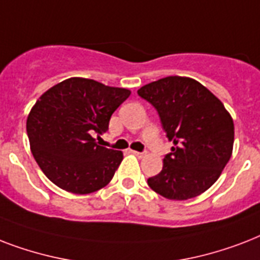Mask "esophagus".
<instances>
[{
    "label": "esophagus",
    "mask_w": 260,
    "mask_h": 260,
    "mask_svg": "<svg viewBox=\"0 0 260 260\" xmlns=\"http://www.w3.org/2000/svg\"><path fill=\"white\" fill-rule=\"evenodd\" d=\"M131 152H132V154L134 155H136V156H138V158H143V156H144V152H139V151H131Z\"/></svg>",
    "instance_id": "34e87169"
}]
</instances>
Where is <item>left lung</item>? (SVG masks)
I'll list each match as a JSON object with an SVG mask.
<instances>
[{"label":"left lung","instance_id":"1","mask_svg":"<svg viewBox=\"0 0 260 260\" xmlns=\"http://www.w3.org/2000/svg\"><path fill=\"white\" fill-rule=\"evenodd\" d=\"M158 110L173 142L162 171L148 186L167 200L183 201L209 189L221 175L234 150L235 126L222 102L187 77H166L138 90Z\"/></svg>","mask_w":260,"mask_h":260}]
</instances>
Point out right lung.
I'll return each mask as SVG.
<instances>
[{
  "mask_svg": "<svg viewBox=\"0 0 260 260\" xmlns=\"http://www.w3.org/2000/svg\"><path fill=\"white\" fill-rule=\"evenodd\" d=\"M131 90L94 79H64L40 95L26 118L35 160L52 183L74 194L105 187L122 160L121 151L98 146L110 116Z\"/></svg>",
  "mask_w": 260,
  "mask_h": 260,
  "instance_id": "obj_1",
  "label": "right lung"
}]
</instances>
